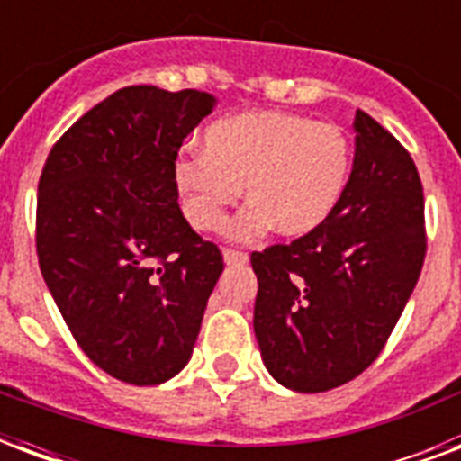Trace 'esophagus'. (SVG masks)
<instances>
[{"label":"esophagus","mask_w":461,"mask_h":461,"mask_svg":"<svg viewBox=\"0 0 461 461\" xmlns=\"http://www.w3.org/2000/svg\"><path fill=\"white\" fill-rule=\"evenodd\" d=\"M224 263L227 266H246L249 263V253L237 251V249H224Z\"/></svg>","instance_id":"obj_1"}]
</instances>
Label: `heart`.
<instances>
[{
	"label": "heart",
	"instance_id": "obj_1",
	"mask_svg": "<svg viewBox=\"0 0 461 461\" xmlns=\"http://www.w3.org/2000/svg\"><path fill=\"white\" fill-rule=\"evenodd\" d=\"M174 184L188 224L220 230L241 186L249 208L231 234L253 239L273 227L302 239L321 230L339 205L351 172L342 126L292 112H244L208 126L203 150L174 159Z\"/></svg>",
	"mask_w": 461,
	"mask_h": 461
}]
</instances>
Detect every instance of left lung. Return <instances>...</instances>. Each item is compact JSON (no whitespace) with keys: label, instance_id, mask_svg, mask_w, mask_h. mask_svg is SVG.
<instances>
[{"label":"left lung","instance_id":"8db88e82","mask_svg":"<svg viewBox=\"0 0 461 461\" xmlns=\"http://www.w3.org/2000/svg\"><path fill=\"white\" fill-rule=\"evenodd\" d=\"M357 153L330 220L251 253L253 330L277 383L325 393L378 358L426 258L423 186L407 148L357 110Z\"/></svg>","mask_w":461,"mask_h":461}]
</instances>
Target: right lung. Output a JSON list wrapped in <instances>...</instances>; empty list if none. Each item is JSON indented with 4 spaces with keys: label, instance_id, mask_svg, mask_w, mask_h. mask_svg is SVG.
<instances>
[{
    "label": "right lung",
    "instance_id": "add662e5",
    "mask_svg": "<svg viewBox=\"0 0 461 461\" xmlns=\"http://www.w3.org/2000/svg\"><path fill=\"white\" fill-rule=\"evenodd\" d=\"M201 90L129 86L52 146L38 184L40 273L86 357L159 385L184 368L224 270L179 210L174 159L212 112Z\"/></svg>",
    "mask_w": 461,
    "mask_h": 461
}]
</instances>
